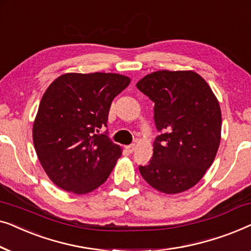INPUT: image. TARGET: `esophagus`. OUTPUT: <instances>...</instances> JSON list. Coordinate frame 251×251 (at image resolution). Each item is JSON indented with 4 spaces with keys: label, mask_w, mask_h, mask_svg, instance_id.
I'll return each mask as SVG.
<instances>
[{
    "label": "esophagus",
    "mask_w": 251,
    "mask_h": 251,
    "mask_svg": "<svg viewBox=\"0 0 251 251\" xmlns=\"http://www.w3.org/2000/svg\"><path fill=\"white\" fill-rule=\"evenodd\" d=\"M135 149H136L135 144H131V145L126 146V152H128V153H132L133 151H135Z\"/></svg>",
    "instance_id": "obj_1"
}]
</instances>
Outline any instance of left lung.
Segmentation results:
<instances>
[{
  "label": "left lung",
  "instance_id": "1",
  "mask_svg": "<svg viewBox=\"0 0 251 251\" xmlns=\"http://www.w3.org/2000/svg\"><path fill=\"white\" fill-rule=\"evenodd\" d=\"M136 87L154 101V122L161 132L150 163L139 166L140 175L162 193L190 190L210 168L221 143L217 98L193 71H156Z\"/></svg>",
  "mask_w": 251,
  "mask_h": 251
}]
</instances>
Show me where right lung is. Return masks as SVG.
<instances>
[{
	"instance_id": "obj_1",
	"label": "right lung",
	"mask_w": 251,
	"mask_h": 251,
	"mask_svg": "<svg viewBox=\"0 0 251 251\" xmlns=\"http://www.w3.org/2000/svg\"><path fill=\"white\" fill-rule=\"evenodd\" d=\"M116 73H66L44 92L33 123V143L41 166L61 190L87 194L104 184L122 149L107 135L111 104L130 83Z\"/></svg>"
}]
</instances>
